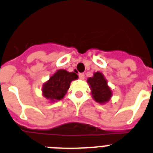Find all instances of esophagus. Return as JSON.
I'll return each instance as SVG.
<instances>
[{"label":"esophagus","instance_id":"1","mask_svg":"<svg viewBox=\"0 0 153 153\" xmlns=\"http://www.w3.org/2000/svg\"><path fill=\"white\" fill-rule=\"evenodd\" d=\"M79 79H82V80H83V79H85V74H84V73H80V74H79Z\"/></svg>","mask_w":153,"mask_h":153}]
</instances>
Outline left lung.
<instances>
[{
	"label": "left lung",
	"instance_id": "1",
	"mask_svg": "<svg viewBox=\"0 0 153 153\" xmlns=\"http://www.w3.org/2000/svg\"><path fill=\"white\" fill-rule=\"evenodd\" d=\"M91 95L96 102L105 105L109 102L112 97V90L108 85V81L105 75L100 71L94 73V76L88 78Z\"/></svg>",
	"mask_w": 153,
	"mask_h": 153
}]
</instances>
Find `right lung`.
<instances>
[{
    "mask_svg": "<svg viewBox=\"0 0 153 153\" xmlns=\"http://www.w3.org/2000/svg\"><path fill=\"white\" fill-rule=\"evenodd\" d=\"M78 78L76 73L69 72L64 69L57 70L42 85V95L49 102L62 100L68 93L71 82Z\"/></svg>",
    "mask_w": 153,
    "mask_h": 153,
    "instance_id": "obj_1",
    "label": "right lung"
}]
</instances>
